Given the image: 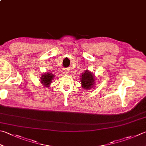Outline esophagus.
Here are the masks:
<instances>
[{
	"label": "esophagus",
	"mask_w": 146,
	"mask_h": 146,
	"mask_svg": "<svg viewBox=\"0 0 146 146\" xmlns=\"http://www.w3.org/2000/svg\"><path fill=\"white\" fill-rule=\"evenodd\" d=\"M65 73H66V74H68V72H65Z\"/></svg>",
	"instance_id": "1"
}]
</instances>
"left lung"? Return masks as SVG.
<instances>
[{
	"label": "left lung",
	"instance_id": "left-lung-1",
	"mask_svg": "<svg viewBox=\"0 0 146 146\" xmlns=\"http://www.w3.org/2000/svg\"><path fill=\"white\" fill-rule=\"evenodd\" d=\"M94 77L93 76L92 73L88 70H85V72L81 76V82L82 87L86 90H90L94 84Z\"/></svg>",
	"mask_w": 146,
	"mask_h": 146
}]
</instances>
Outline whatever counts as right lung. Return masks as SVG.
<instances>
[{
	"mask_svg": "<svg viewBox=\"0 0 146 146\" xmlns=\"http://www.w3.org/2000/svg\"><path fill=\"white\" fill-rule=\"evenodd\" d=\"M54 76L51 73H47L44 74V75L42 76V78H41V82L46 87H48V86L51 82L52 79H53Z\"/></svg>",
	"mask_w": 146,
	"mask_h": 146,
	"instance_id": "right-lung-1",
	"label": "right lung"
}]
</instances>
